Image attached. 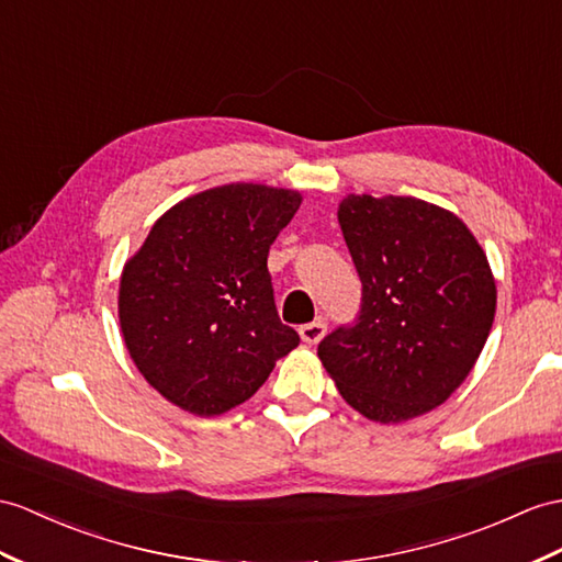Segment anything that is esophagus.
Masks as SVG:
<instances>
[{"label":"esophagus","mask_w":562,"mask_h":562,"mask_svg":"<svg viewBox=\"0 0 562 562\" xmlns=\"http://www.w3.org/2000/svg\"><path fill=\"white\" fill-rule=\"evenodd\" d=\"M324 334H326V324L322 319L300 326V338H303L307 346H317L319 340L324 338Z\"/></svg>","instance_id":"obj_1"}]
</instances>
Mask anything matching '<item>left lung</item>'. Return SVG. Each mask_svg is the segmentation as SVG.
I'll return each instance as SVG.
<instances>
[{"mask_svg": "<svg viewBox=\"0 0 562 562\" xmlns=\"http://www.w3.org/2000/svg\"><path fill=\"white\" fill-rule=\"evenodd\" d=\"M338 224L362 305L317 355L367 419H415L446 403L482 355L496 314L486 252L462 218L417 198L350 193Z\"/></svg>", "mask_w": 562, "mask_h": 562, "instance_id": "obj_1", "label": "left lung"}]
</instances>
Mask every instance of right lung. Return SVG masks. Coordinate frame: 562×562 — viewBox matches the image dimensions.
Wrapping results in <instances>:
<instances>
[{"label": "right lung", "mask_w": 562, "mask_h": 562, "mask_svg": "<svg viewBox=\"0 0 562 562\" xmlns=\"http://www.w3.org/2000/svg\"><path fill=\"white\" fill-rule=\"evenodd\" d=\"M303 195L228 183L164 212L121 271L119 324L131 360L190 415L216 417L265 384L300 336L281 324L267 257Z\"/></svg>", "instance_id": "1"}]
</instances>
